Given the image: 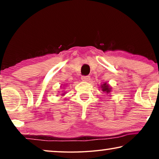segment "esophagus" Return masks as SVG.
Here are the masks:
<instances>
[{
  "label": "esophagus",
  "instance_id": "obj_1",
  "mask_svg": "<svg viewBox=\"0 0 159 159\" xmlns=\"http://www.w3.org/2000/svg\"><path fill=\"white\" fill-rule=\"evenodd\" d=\"M81 79H82V81L88 82L89 80H90V76H82Z\"/></svg>",
  "mask_w": 159,
  "mask_h": 159
}]
</instances>
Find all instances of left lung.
Masks as SVG:
<instances>
[{
    "mask_svg": "<svg viewBox=\"0 0 159 159\" xmlns=\"http://www.w3.org/2000/svg\"><path fill=\"white\" fill-rule=\"evenodd\" d=\"M102 88V90L103 91V92H106L107 93H108L111 91V88L108 84H106V83H104L103 84H102L101 86Z\"/></svg>",
    "mask_w": 159,
    "mask_h": 159,
    "instance_id": "8db88e82",
    "label": "left lung"
}]
</instances>
